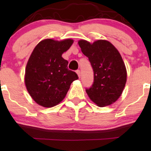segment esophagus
I'll return each instance as SVG.
<instances>
[{
	"label": "esophagus",
	"instance_id": "1",
	"mask_svg": "<svg viewBox=\"0 0 151 151\" xmlns=\"http://www.w3.org/2000/svg\"><path fill=\"white\" fill-rule=\"evenodd\" d=\"M76 72H77L78 77H80V76H81V72H80V70H77V71H76Z\"/></svg>",
	"mask_w": 151,
	"mask_h": 151
}]
</instances>
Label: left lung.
Listing matches in <instances>:
<instances>
[{
  "label": "left lung",
  "mask_w": 151,
  "mask_h": 151,
  "mask_svg": "<svg viewBox=\"0 0 151 151\" xmlns=\"http://www.w3.org/2000/svg\"><path fill=\"white\" fill-rule=\"evenodd\" d=\"M78 44L93 71V85L85 89L88 96L99 106L112 104L121 96L126 83V66L119 52L105 40L93 44L80 40Z\"/></svg>",
  "instance_id": "obj_1"
}]
</instances>
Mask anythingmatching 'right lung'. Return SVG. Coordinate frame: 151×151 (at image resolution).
Instances as JSON below:
<instances>
[{
    "label": "right lung",
    "instance_id": "obj_1",
    "mask_svg": "<svg viewBox=\"0 0 151 151\" xmlns=\"http://www.w3.org/2000/svg\"><path fill=\"white\" fill-rule=\"evenodd\" d=\"M73 40L45 39L39 42L30 55L25 69V83L29 94L37 104L52 107L66 96L71 83L78 79L68 68V62L62 54Z\"/></svg>",
    "mask_w": 151,
    "mask_h": 151
}]
</instances>
